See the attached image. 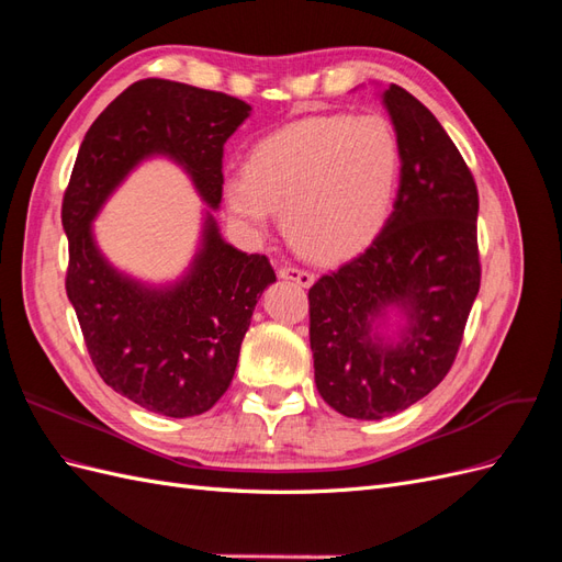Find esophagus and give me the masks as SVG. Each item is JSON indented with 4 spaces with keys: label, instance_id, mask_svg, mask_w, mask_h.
Here are the masks:
<instances>
[{
    "label": "esophagus",
    "instance_id": "34e87169",
    "mask_svg": "<svg viewBox=\"0 0 562 562\" xmlns=\"http://www.w3.org/2000/svg\"><path fill=\"white\" fill-rule=\"evenodd\" d=\"M279 279H285V281H293L302 288H310L314 283V274L312 271H304V269H297V267H279Z\"/></svg>",
    "mask_w": 562,
    "mask_h": 562
}]
</instances>
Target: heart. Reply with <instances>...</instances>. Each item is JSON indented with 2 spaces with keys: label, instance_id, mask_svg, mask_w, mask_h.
<instances>
[{
  "label": "heart",
  "instance_id": "obj_1",
  "mask_svg": "<svg viewBox=\"0 0 562 562\" xmlns=\"http://www.w3.org/2000/svg\"><path fill=\"white\" fill-rule=\"evenodd\" d=\"M401 176V147L380 114H318L252 147L246 173L225 180L229 213L265 229L283 213L285 239L302 258L337 265L382 232Z\"/></svg>",
  "mask_w": 562,
  "mask_h": 562
}]
</instances>
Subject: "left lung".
<instances>
[{
	"mask_svg": "<svg viewBox=\"0 0 562 562\" xmlns=\"http://www.w3.org/2000/svg\"><path fill=\"white\" fill-rule=\"evenodd\" d=\"M382 103L401 147L394 211L366 252L310 288L316 389L353 419L396 415L440 384L481 288L469 166L415 95L391 83ZM389 311L402 316L391 336Z\"/></svg>",
	"mask_w": 562,
	"mask_h": 562,
	"instance_id": "1",
	"label": "left lung"
}]
</instances>
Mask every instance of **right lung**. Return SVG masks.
I'll use <instances>...</instances> for the list:
<instances>
[{
	"instance_id": "right-lung-1",
	"label": "right lung",
	"mask_w": 562,
	"mask_h": 562,
	"mask_svg": "<svg viewBox=\"0 0 562 562\" xmlns=\"http://www.w3.org/2000/svg\"><path fill=\"white\" fill-rule=\"evenodd\" d=\"M248 116L250 105L227 93L140 79L100 112L79 147L63 199L65 291L98 375L149 413L211 411L234 378L255 304L277 281L265 255L236 250L213 217L223 201L225 143ZM149 156L182 165L210 203L191 269L166 286L122 276L92 236L99 209Z\"/></svg>"
}]
</instances>
